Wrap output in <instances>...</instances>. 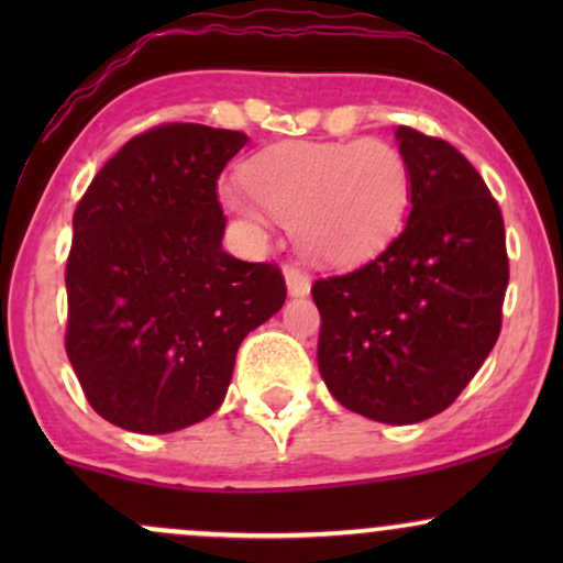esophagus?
I'll use <instances>...</instances> for the list:
<instances>
[{
	"label": "esophagus",
	"instance_id": "1",
	"mask_svg": "<svg viewBox=\"0 0 563 563\" xmlns=\"http://www.w3.org/2000/svg\"><path fill=\"white\" fill-rule=\"evenodd\" d=\"M286 286L290 296H307L309 288H312V280L309 275L299 267H286Z\"/></svg>",
	"mask_w": 563,
	"mask_h": 563
}]
</instances>
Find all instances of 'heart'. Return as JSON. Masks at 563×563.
Wrapping results in <instances>:
<instances>
[{"label": "heart", "mask_w": 563, "mask_h": 563, "mask_svg": "<svg viewBox=\"0 0 563 563\" xmlns=\"http://www.w3.org/2000/svg\"><path fill=\"white\" fill-rule=\"evenodd\" d=\"M224 209L254 228L269 211L294 232L309 260L363 262L402 228L410 172L384 140L294 142L256 153L243 166V187L222 185Z\"/></svg>", "instance_id": "obj_1"}]
</instances>
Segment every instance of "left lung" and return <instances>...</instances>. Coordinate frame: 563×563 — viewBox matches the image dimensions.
<instances>
[{
  "label": "left lung",
  "mask_w": 563,
  "mask_h": 563,
  "mask_svg": "<svg viewBox=\"0 0 563 563\" xmlns=\"http://www.w3.org/2000/svg\"><path fill=\"white\" fill-rule=\"evenodd\" d=\"M410 217L384 254L312 286L318 365L346 410L405 426L437 416L500 335L506 228L479 172L450 142L397 126Z\"/></svg>",
  "instance_id": "1"
}]
</instances>
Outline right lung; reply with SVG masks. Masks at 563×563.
Listing matches in <instances>:
<instances>
[{
    "instance_id": "add662e5",
    "label": "right lung",
    "mask_w": 563,
    "mask_h": 563,
    "mask_svg": "<svg viewBox=\"0 0 563 563\" xmlns=\"http://www.w3.org/2000/svg\"><path fill=\"white\" fill-rule=\"evenodd\" d=\"M243 132L164 124L97 172L74 214L66 352L97 416L169 434L224 402L241 341L286 303L275 264L222 249L217 179Z\"/></svg>"
}]
</instances>
